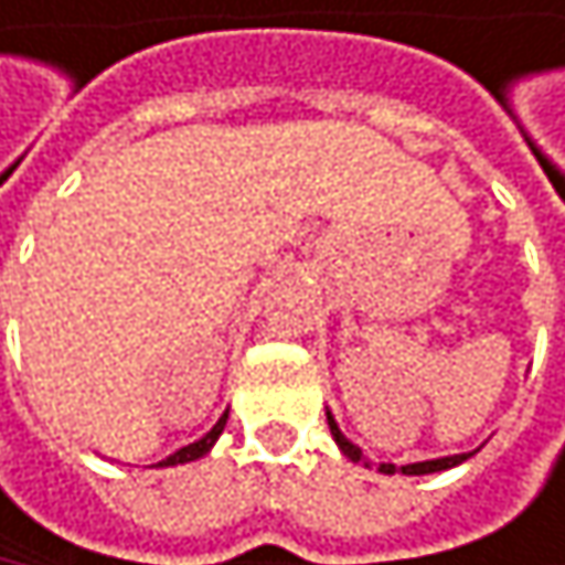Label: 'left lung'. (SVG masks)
Wrapping results in <instances>:
<instances>
[{"instance_id":"left-lung-1","label":"left lung","mask_w":565,"mask_h":565,"mask_svg":"<svg viewBox=\"0 0 565 565\" xmlns=\"http://www.w3.org/2000/svg\"><path fill=\"white\" fill-rule=\"evenodd\" d=\"M328 428H331V435H334V441H338V449L351 459V462H365V456H361V449L354 446V441H348L344 435H341V428H338V422H334V415L328 412ZM472 452H462V456H446V459H428V462H412V466H402V472L405 476H428V472H441V469H452V466H459V462H466ZM369 466V462H365ZM379 472H385V476H395V466L392 462H382L379 466Z\"/></svg>"}]
</instances>
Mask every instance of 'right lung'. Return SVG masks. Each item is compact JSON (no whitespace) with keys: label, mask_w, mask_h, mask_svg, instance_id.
<instances>
[{"label":"right lung","mask_w":565,"mask_h":565,"mask_svg":"<svg viewBox=\"0 0 565 565\" xmlns=\"http://www.w3.org/2000/svg\"><path fill=\"white\" fill-rule=\"evenodd\" d=\"M224 425H227V415H221L217 418V425L204 435V438H196V441H190V446H183V449H177L173 456H167L163 462H157V466H183V462H193V459H200V456H207L211 449H214V441L221 438V431H224Z\"/></svg>","instance_id":"right-lung-1"}]
</instances>
